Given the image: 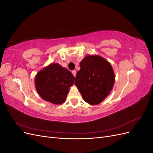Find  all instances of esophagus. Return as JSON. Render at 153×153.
Here are the masks:
<instances>
[{
    "instance_id": "1",
    "label": "esophagus",
    "mask_w": 153,
    "mask_h": 153,
    "mask_svg": "<svg viewBox=\"0 0 153 153\" xmlns=\"http://www.w3.org/2000/svg\"><path fill=\"white\" fill-rule=\"evenodd\" d=\"M72 73H73V75H74V76H76V71L75 70H73V71H72Z\"/></svg>"
}]
</instances>
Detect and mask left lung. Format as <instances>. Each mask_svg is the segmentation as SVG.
<instances>
[{"label": "left lung", "instance_id": "obj_1", "mask_svg": "<svg viewBox=\"0 0 153 153\" xmlns=\"http://www.w3.org/2000/svg\"><path fill=\"white\" fill-rule=\"evenodd\" d=\"M75 84L82 98L92 105L100 104L112 91L115 75L111 64L99 55H88L80 63Z\"/></svg>", "mask_w": 153, "mask_h": 153}]
</instances>
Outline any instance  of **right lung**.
<instances>
[{"instance_id": "right-lung-1", "label": "right lung", "mask_w": 153, "mask_h": 153, "mask_svg": "<svg viewBox=\"0 0 153 153\" xmlns=\"http://www.w3.org/2000/svg\"><path fill=\"white\" fill-rule=\"evenodd\" d=\"M75 77L68 69L52 63L39 71L35 77V86L44 100L55 105L65 101Z\"/></svg>"}]
</instances>
